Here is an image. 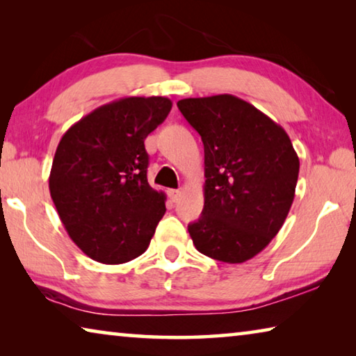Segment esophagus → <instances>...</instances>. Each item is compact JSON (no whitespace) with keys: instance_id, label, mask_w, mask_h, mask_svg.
I'll use <instances>...</instances> for the list:
<instances>
[{"instance_id":"esophagus-1","label":"esophagus","mask_w":356,"mask_h":356,"mask_svg":"<svg viewBox=\"0 0 356 356\" xmlns=\"http://www.w3.org/2000/svg\"><path fill=\"white\" fill-rule=\"evenodd\" d=\"M168 195H170L172 202H177L180 200V191L179 190H170V191H168Z\"/></svg>"}]
</instances>
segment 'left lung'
<instances>
[{
  "mask_svg": "<svg viewBox=\"0 0 356 356\" xmlns=\"http://www.w3.org/2000/svg\"><path fill=\"white\" fill-rule=\"evenodd\" d=\"M177 106L204 144V209L188 225L196 250L227 264L259 254L291 210L300 160L286 130L231 94Z\"/></svg>",
  "mask_w": 356,
  "mask_h": 356,
  "instance_id": "obj_1",
  "label": "left lung"
}]
</instances>
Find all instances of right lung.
<instances>
[{
	"label": "right lung",
	"mask_w": 356,
	"mask_h": 356,
	"mask_svg": "<svg viewBox=\"0 0 356 356\" xmlns=\"http://www.w3.org/2000/svg\"><path fill=\"white\" fill-rule=\"evenodd\" d=\"M166 97H124L95 108L65 131L53 159L51 200L69 237L102 264H124L147 250L166 212L163 191L147 182L150 131Z\"/></svg>",
	"instance_id": "1"
}]
</instances>
